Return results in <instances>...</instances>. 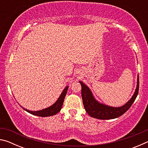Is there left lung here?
I'll return each mask as SVG.
<instances>
[{"mask_svg":"<svg viewBox=\"0 0 148 148\" xmlns=\"http://www.w3.org/2000/svg\"><path fill=\"white\" fill-rule=\"evenodd\" d=\"M82 86V97L87 113L90 116L99 119H111L117 118L125 113L136 99L139 89V77L138 76L136 88L131 99L120 107H112L99 102L92 95L88 87L83 82H79Z\"/></svg>","mask_w":148,"mask_h":148,"instance_id":"8db88e82","label":"left lung"}]
</instances>
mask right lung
<instances>
[{
	"instance_id": "right-lung-1",
	"label": "right lung",
	"mask_w": 148,
	"mask_h": 148,
	"mask_svg": "<svg viewBox=\"0 0 148 148\" xmlns=\"http://www.w3.org/2000/svg\"><path fill=\"white\" fill-rule=\"evenodd\" d=\"M69 86H66L64 89L63 91L61 92V95H60L59 99H57V101L55 102L53 104H52L51 106L48 108H44L43 110H38V111H31V110H29L25 108H23V107H22L23 110H25L29 113L31 114L32 115H34V116H39V117H48V116H54V115L57 114L58 112H60V110H61V108L62 106V104H63V102L65 98V96H66V94L68 91Z\"/></svg>"
}]
</instances>
